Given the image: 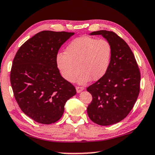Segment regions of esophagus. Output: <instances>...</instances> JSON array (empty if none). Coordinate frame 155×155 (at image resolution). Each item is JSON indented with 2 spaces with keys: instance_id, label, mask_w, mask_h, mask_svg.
Segmentation results:
<instances>
[{
  "instance_id": "obj_1",
  "label": "esophagus",
  "mask_w": 155,
  "mask_h": 155,
  "mask_svg": "<svg viewBox=\"0 0 155 155\" xmlns=\"http://www.w3.org/2000/svg\"><path fill=\"white\" fill-rule=\"evenodd\" d=\"M76 90H77V93H80L81 92H82V91L84 90V87H83L77 86V87H76Z\"/></svg>"
}]
</instances>
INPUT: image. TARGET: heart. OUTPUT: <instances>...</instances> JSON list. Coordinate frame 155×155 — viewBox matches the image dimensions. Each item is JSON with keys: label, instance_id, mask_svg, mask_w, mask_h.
I'll return each mask as SVG.
<instances>
[{"label": "heart", "instance_id": "heart-1", "mask_svg": "<svg viewBox=\"0 0 155 155\" xmlns=\"http://www.w3.org/2000/svg\"><path fill=\"white\" fill-rule=\"evenodd\" d=\"M112 47L105 39L81 36L74 39L65 48V54L56 56V65L62 77L74 82L81 70L78 82L81 84L90 79L102 78L110 67Z\"/></svg>", "mask_w": 155, "mask_h": 155}]
</instances>
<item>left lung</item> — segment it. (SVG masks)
Here are the masks:
<instances>
[{"label":"left lung","mask_w":155,"mask_h":155,"mask_svg":"<svg viewBox=\"0 0 155 155\" xmlns=\"http://www.w3.org/2000/svg\"><path fill=\"white\" fill-rule=\"evenodd\" d=\"M90 35H101L112 47V58L105 74L87 88L92 96L87 112L100 126H110L126 118L138 98L141 74L131 49L113 31L100 30Z\"/></svg>","instance_id":"obj_1"}]
</instances>
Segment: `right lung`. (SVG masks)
Masks as SVG:
<instances>
[{"label":"right lung","mask_w":155,"mask_h":155,"mask_svg":"<svg viewBox=\"0 0 155 155\" xmlns=\"http://www.w3.org/2000/svg\"><path fill=\"white\" fill-rule=\"evenodd\" d=\"M74 32L42 31L21 46L12 63L10 81L16 101L25 114L42 124L61 119L74 85L61 77L56 56Z\"/></svg>","instance_id":"right-lung-1"}]
</instances>
